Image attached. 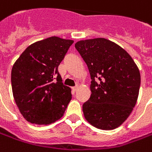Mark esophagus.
Segmentation results:
<instances>
[{
	"mask_svg": "<svg viewBox=\"0 0 152 152\" xmlns=\"http://www.w3.org/2000/svg\"><path fill=\"white\" fill-rule=\"evenodd\" d=\"M78 88H79V86H74V87H72V90H73L74 92H76V91L78 90Z\"/></svg>",
	"mask_w": 152,
	"mask_h": 152,
	"instance_id": "34e87169",
	"label": "esophagus"
}]
</instances>
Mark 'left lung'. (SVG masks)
<instances>
[{
  "instance_id": "1",
  "label": "left lung",
  "mask_w": 152,
  "mask_h": 152,
  "mask_svg": "<svg viewBox=\"0 0 152 152\" xmlns=\"http://www.w3.org/2000/svg\"><path fill=\"white\" fill-rule=\"evenodd\" d=\"M75 47L92 79L91 97L82 106L84 117L100 129L118 128L137 102L140 86L138 67L123 48L103 38L80 40Z\"/></svg>"
}]
</instances>
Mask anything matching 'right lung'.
Wrapping results in <instances>:
<instances>
[{
	"instance_id": "1",
	"label": "right lung",
	"mask_w": 152,
	"mask_h": 152,
	"mask_svg": "<svg viewBox=\"0 0 152 152\" xmlns=\"http://www.w3.org/2000/svg\"><path fill=\"white\" fill-rule=\"evenodd\" d=\"M73 43L55 36L37 41L14 63L11 75L14 100L31 124L47 125L64 115L72 96L71 88L62 83L58 66Z\"/></svg>"
}]
</instances>
